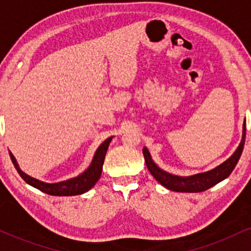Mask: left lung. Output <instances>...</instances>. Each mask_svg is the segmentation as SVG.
Segmentation results:
<instances>
[{"label":"left lung","mask_w":251,"mask_h":251,"mask_svg":"<svg viewBox=\"0 0 251 251\" xmlns=\"http://www.w3.org/2000/svg\"><path fill=\"white\" fill-rule=\"evenodd\" d=\"M244 142H246V120L243 123L242 140L231 157L227 158L226 162L222 163L217 168L206 172H201V174L189 176V177H180V176L171 175L160 168H158L155 163L152 160L151 154H150L149 150L146 148L143 149V153L149 171L155 178V180L159 181L166 189L176 192H201L212 188L217 183L229 177L232 170L235 169L236 164L240 160L242 151H243L244 148Z\"/></svg>","instance_id":"1"}]
</instances>
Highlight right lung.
Here are the masks:
<instances>
[{"mask_svg":"<svg viewBox=\"0 0 251 251\" xmlns=\"http://www.w3.org/2000/svg\"><path fill=\"white\" fill-rule=\"evenodd\" d=\"M112 138L109 137L103 142L101 145L98 148L96 151V154H94L93 159H92L91 165L88 166V169L86 170L85 172H82L81 175H79L77 177L71 178V179L59 181V183H45V181H41L36 178L30 177L27 174H25L21 169H20L19 164H17L15 157H14L13 153L9 151L10 159L13 162L14 166L19 172V175L21 176L22 179H24L25 183H28L29 185L34 186V188L39 189L40 191L45 192V194L51 195V196H76L81 195L87 192L88 190H91L96 185V183L99 180L100 176H101L102 171V165L103 160H105L106 152H107L108 145L111 143Z\"/></svg>","mask_w":251,"mask_h":251,"instance_id":"1","label":"right lung"}]
</instances>
